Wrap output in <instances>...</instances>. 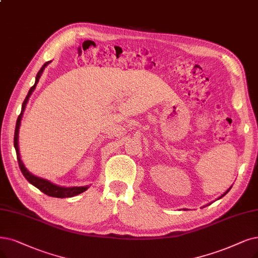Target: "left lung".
Wrapping results in <instances>:
<instances>
[{
	"label": "left lung",
	"mask_w": 258,
	"mask_h": 258,
	"mask_svg": "<svg viewBox=\"0 0 258 258\" xmlns=\"http://www.w3.org/2000/svg\"><path fill=\"white\" fill-rule=\"evenodd\" d=\"M231 188H232V186H231V187H230V188H228V189H226V190H225V191H224V192H223V194H222V195H221V196H220V197H219V198H218V199H220V198H222V197H223V196H224V195H226V194H228V192H229V190H230V189H231Z\"/></svg>",
	"instance_id": "1"
}]
</instances>
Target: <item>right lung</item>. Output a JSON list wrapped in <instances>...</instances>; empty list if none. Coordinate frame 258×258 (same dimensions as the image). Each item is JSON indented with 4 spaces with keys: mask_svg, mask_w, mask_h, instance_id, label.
I'll use <instances>...</instances> for the list:
<instances>
[{
    "mask_svg": "<svg viewBox=\"0 0 258 258\" xmlns=\"http://www.w3.org/2000/svg\"><path fill=\"white\" fill-rule=\"evenodd\" d=\"M50 62H45L42 68L40 69V71L38 72V74L36 76V81H35V85L29 89L28 91V94L25 97L23 104H22V110H21V114L19 115L18 119H17V123H16V130H15V138H14V145L16 148V152H17V159H18V163H19V166L20 169H21L23 176L25 177V179L30 183L33 184L35 187H37L38 189H40L42 192H44L47 196H50V197H55V198H71V197H74V196H77L81 192L86 191L90 186L89 185H86V186H72V187H66V186H59L57 184L51 183L50 181L43 179V178H40L35 176L32 172H29L27 170V168L25 167V165L23 163V161L21 160V156H20V150H19V129H20V125H21V119L23 116V112L25 110V107L27 105V101L32 95V93L34 92V90L36 89V86L39 82V79L42 75L44 69L46 68V66Z\"/></svg>",
    "mask_w": 258,
    "mask_h": 258,
    "instance_id": "1",
    "label": "right lung"
}]
</instances>
